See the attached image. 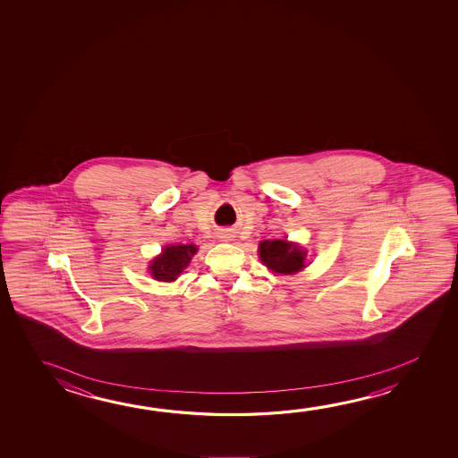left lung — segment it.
Instances as JSON below:
<instances>
[{
	"mask_svg": "<svg viewBox=\"0 0 458 458\" xmlns=\"http://www.w3.org/2000/svg\"><path fill=\"white\" fill-rule=\"evenodd\" d=\"M259 255L270 270L283 275H291L305 267L307 254L299 246L287 241H262L259 246Z\"/></svg>",
	"mask_w": 458,
	"mask_h": 458,
	"instance_id": "left-lung-1",
	"label": "left lung"
}]
</instances>
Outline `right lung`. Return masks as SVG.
Masks as SVG:
<instances>
[{
  "instance_id": "1",
  "label": "right lung",
  "mask_w": 458,
  "mask_h": 458,
  "mask_svg": "<svg viewBox=\"0 0 458 458\" xmlns=\"http://www.w3.org/2000/svg\"><path fill=\"white\" fill-rule=\"evenodd\" d=\"M196 246L181 244L163 249V254L157 257L151 263L150 270L157 281H174L187 267L191 257L195 255Z\"/></svg>"
}]
</instances>
